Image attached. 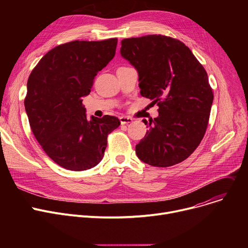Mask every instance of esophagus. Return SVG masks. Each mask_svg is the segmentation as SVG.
Wrapping results in <instances>:
<instances>
[{
    "label": "esophagus",
    "mask_w": 248,
    "mask_h": 248,
    "mask_svg": "<svg viewBox=\"0 0 248 248\" xmlns=\"http://www.w3.org/2000/svg\"><path fill=\"white\" fill-rule=\"evenodd\" d=\"M133 119L132 117H128V116H121L120 117V122L122 124H131L133 123Z\"/></svg>",
    "instance_id": "34e87169"
}]
</instances>
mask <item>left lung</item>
<instances>
[{"label": "left lung", "instance_id": "8db88e82", "mask_svg": "<svg viewBox=\"0 0 248 248\" xmlns=\"http://www.w3.org/2000/svg\"><path fill=\"white\" fill-rule=\"evenodd\" d=\"M121 55L138 71L141 96L157 103L159 115L136 146L138 158L154 167L186 160L201 142L209 121L213 93L206 70L192 51L163 35L127 38Z\"/></svg>", "mask_w": 248, "mask_h": 248}]
</instances>
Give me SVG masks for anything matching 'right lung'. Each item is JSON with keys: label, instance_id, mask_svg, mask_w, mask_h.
<instances>
[{"label": "right lung", "instance_id": "1", "mask_svg": "<svg viewBox=\"0 0 248 248\" xmlns=\"http://www.w3.org/2000/svg\"><path fill=\"white\" fill-rule=\"evenodd\" d=\"M117 39L72 41L51 49L32 70L25 109L32 132L56 164L85 171L99 164L108 136L121 124L115 116L87 120L82 99L114 57Z\"/></svg>", "mask_w": 248, "mask_h": 248}]
</instances>
